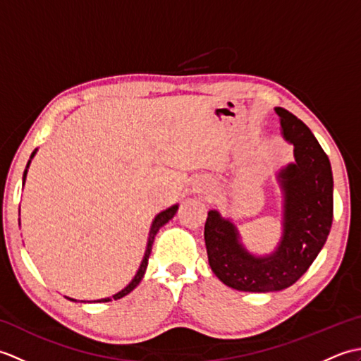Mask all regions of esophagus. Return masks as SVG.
Returning <instances> with one entry per match:
<instances>
[{
  "instance_id": "34e87169",
  "label": "esophagus",
  "mask_w": 361,
  "mask_h": 361,
  "mask_svg": "<svg viewBox=\"0 0 361 361\" xmlns=\"http://www.w3.org/2000/svg\"><path fill=\"white\" fill-rule=\"evenodd\" d=\"M197 188H198V190H202V192H209V190H212L211 183L209 181H204V180H202L200 185H198Z\"/></svg>"
}]
</instances>
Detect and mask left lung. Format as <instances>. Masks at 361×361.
Here are the masks:
<instances>
[{"instance_id": "8db88e82", "label": "left lung", "mask_w": 361, "mask_h": 361, "mask_svg": "<svg viewBox=\"0 0 361 361\" xmlns=\"http://www.w3.org/2000/svg\"><path fill=\"white\" fill-rule=\"evenodd\" d=\"M281 135L293 145V163L276 173L282 190V235L268 255L247 250L231 219L208 212L204 243L214 274L234 290L279 291L307 271L324 247L334 219L331 161L310 128L295 114L276 106Z\"/></svg>"}]
</instances>
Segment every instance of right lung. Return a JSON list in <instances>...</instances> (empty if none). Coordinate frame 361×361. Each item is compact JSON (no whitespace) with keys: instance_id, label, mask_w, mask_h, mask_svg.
Returning a JSON list of instances; mask_svg holds the SVG:
<instances>
[{"instance_id":"1","label":"right lung","mask_w":361,"mask_h":361,"mask_svg":"<svg viewBox=\"0 0 361 361\" xmlns=\"http://www.w3.org/2000/svg\"><path fill=\"white\" fill-rule=\"evenodd\" d=\"M35 153H37V149L32 152V155H30V158H29V161H27V164H26V169H25V173H23V186H25L26 175H27V169H29V166H30V161H32V158L35 157ZM176 209H178V204H173V206H171V208L161 211V212L158 214V216H157L155 219H153L152 226H150V231H149V237H147V245H145L144 257H142V260H141V265H140V268H137L135 278L128 282V286L122 288L121 291H118V293H114L111 298H102V299H97V301H93V302H109V301H111V299H121V298H124L126 295L130 293V291L135 290V288L137 287V283L141 282L142 276H144V273H145V268H147V264H149V256H150V251H152L153 239H155V235H157V233L159 231V228L164 226V225L167 224V221L175 216ZM65 298L70 299V301H75V299H73V298H68V296H65ZM75 302H78V301H75ZM80 302H85V301H80Z\"/></svg>"}]
</instances>
